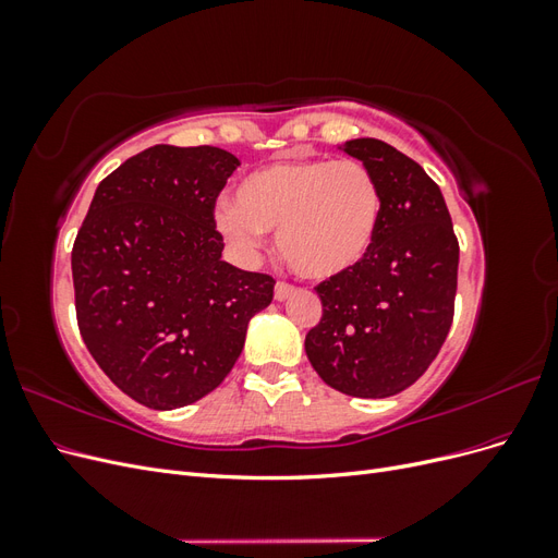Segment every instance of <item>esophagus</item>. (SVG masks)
<instances>
[{
    "instance_id": "esophagus-1",
    "label": "esophagus",
    "mask_w": 558,
    "mask_h": 558,
    "mask_svg": "<svg viewBox=\"0 0 558 558\" xmlns=\"http://www.w3.org/2000/svg\"><path fill=\"white\" fill-rule=\"evenodd\" d=\"M295 289H293V286L291 283H286V281H279L277 286H275V298L281 302V300H286V298H289L291 293H293Z\"/></svg>"
}]
</instances>
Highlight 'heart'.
I'll return each mask as SVG.
<instances>
[{
	"label": "heart",
	"instance_id": "heart-1",
	"mask_svg": "<svg viewBox=\"0 0 558 558\" xmlns=\"http://www.w3.org/2000/svg\"><path fill=\"white\" fill-rule=\"evenodd\" d=\"M384 193L359 160H283L251 172L232 202L216 207V226L244 256L277 232L283 260L307 279H335L373 251Z\"/></svg>",
	"mask_w": 558,
	"mask_h": 558
}]
</instances>
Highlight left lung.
<instances>
[{"instance_id":"8db88e82","label":"left lung","mask_w":558,"mask_h":558,"mask_svg":"<svg viewBox=\"0 0 558 558\" xmlns=\"http://www.w3.org/2000/svg\"><path fill=\"white\" fill-rule=\"evenodd\" d=\"M342 150L379 181L381 226L359 267L316 286L324 314L305 351L335 391L388 398L424 375L447 340L459 240L440 189L418 162L369 137Z\"/></svg>"}]
</instances>
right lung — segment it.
Masks as SVG:
<instances>
[{"label":"right lung","mask_w":558,"mask_h":558,"mask_svg":"<svg viewBox=\"0 0 558 558\" xmlns=\"http://www.w3.org/2000/svg\"><path fill=\"white\" fill-rule=\"evenodd\" d=\"M240 160L216 146H150L97 185L72 248L76 320L125 396L177 410L211 393L275 279L221 260L214 207Z\"/></svg>","instance_id":"1"}]
</instances>
